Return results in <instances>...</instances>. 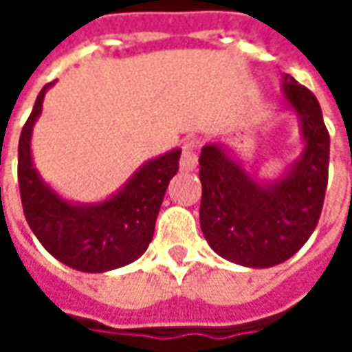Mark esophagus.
I'll return each instance as SVG.
<instances>
[{
    "mask_svg": "<svg viewBox=\"0 0 352 352\" xmlns=\"http://www.w3.org/2000/svg\"><path fill=\"white\" fill-rule=\"evenodd\" d=\"M181 169L183 171H194L198 168V154H196V148L192 143L183 146V154H181Z\"/></svg>",
    "mask_w": 352,
    "mask_h": 352,
    "instance_id": "obj_1",
    "label": "esophagus"
}]
</instances>
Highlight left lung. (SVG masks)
<instances>
[{
	"mask_svg": "<svg viewBox=\"0 0 352 352\" xmlns=\"http://www.w3.org/2000/svg\"><path fill=\"white\" fill-rule=\"evenodd\" d=\"M283 100L298 116L302 153L273 179L260 177L221 141L199 154V224L219 256L245 267L283 264L317 228L324 204L330 135L317 98L290 75Z\"/></svg>",
	"mask_w": 352,
	"mask_h": 352,
	"instance_id": "obj_1",
	"label": "left lung"
}]
</instances>
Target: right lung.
Wrapping results in <instances>:
<instances>
[{"instance_id": "1", "label": "right lung", "mask_w": 352, "mask_h": 352, "mask_svg": "<svg viewBox=\"0 0 352 352\" xmlns=\"http://www.w3.org/2000/svg\"><path fill=\"white\" fill-rule=\"evenodd\" d=\"M43 88L19 141V184L24 214L47 251L73 270L105 273L128 265L153 241L169 181L179 171L181 148L146 160L109 198L80 204L58 194L39 175L32 156V133L41 116Z\"/></svg>"}]
</instances>
